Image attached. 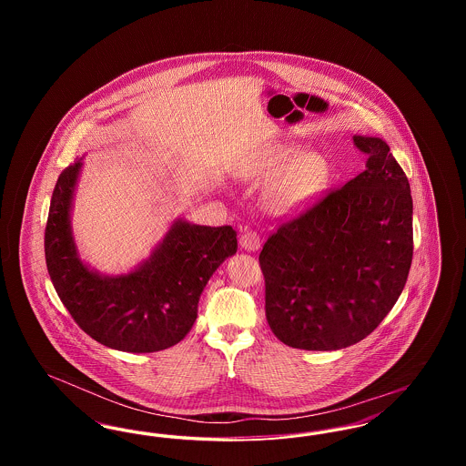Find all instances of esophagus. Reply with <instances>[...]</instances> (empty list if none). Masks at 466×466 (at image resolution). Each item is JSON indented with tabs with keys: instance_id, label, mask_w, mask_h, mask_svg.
<instances>
[{
	"instance_id": "esophagus-1",
	"label": "esophagus",
	"mask_w": 466,
	"mask_h": 466,
	"mask_svg": "<svg viewBox=\"0 0 466 466\" xmlns=\"http://www.w3.org/2000/svg\"><path fill=\"white\" fill-rule=\"evenodd\" d=\"M241 246L246 251H255L260 248V236L255 230H246L241 236Z\"/></svg>"
}]
</instances>
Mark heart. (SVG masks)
Returning <instances> with one entry per match:
<instances>
[{"instance_id":"heart-1","label":"heart","mask_w":466,"mask_h":466,"mask_svg":"<svg viewBox=\"0 0 466 466\" xmlns=\"http://www.w3.org/2000/svg\"><path fill=\"white\" fill-rule=\"evenodd\" d=\"M258 177L274 179L267 188V208L278 215L306 209L330 183L329 162L318 154L299 157V150L278 147L267 157Z\"/></svg>"}]
</instances>
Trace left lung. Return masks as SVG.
<instances>
[{
  "mask_svg": "<svg viewBox=\"0 0 466 466\" xmlns=\"http://www.w3.org/2000/svg\"><path fill=\"white\" fill-rule=\"evenodd\" d=\"M365 171L329 190L267 239L258 262L267 323L289 348L342 350L399 300L412 264L409 179L379 137H353Z\"/></svg>",
  "mask_w": 466,
  "mask_h": 466,
  "instance_id": "left-lung-1",
  "label": "left lung"
}]
</instances>
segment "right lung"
Here are the masks:
<instances>
[{"mask_svg": "<svg viewBox=\"0 0 466 466\" xmlns=\"http://www.w3.org/2000/svg\"><path fill=\"white\" fill-rule=\"evenodd\" d=\"M82 162L56 183L45 227V260L52 285L75 323L111 350L154 353L190 332L200 293L223 260L238 251L230 225L177 220L150 260L124 276H99L76 255L69 208Z\"/></svg>", "mask_w": 466, "mask_h": 466, "instance_id": "right-lung-1", "label": "right lung"}]
</instances>
